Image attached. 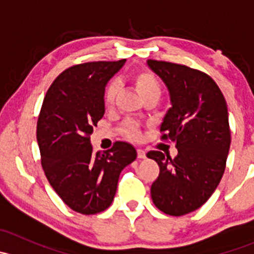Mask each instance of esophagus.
I'll use <instances>...</instances> for the list:
<instances>
[{
  "mask_svg": "<svg viewBox=\"0 0 254 254\" xmlns=\"http://www.w3.org/2000/svg\"><path fill=\"white\" fill-rule=\"evenodd\" d=\"M137 157L139 158H146V152L145 150H142V148H137Z\"/></svg>",
  "mask_w": 254,
  "mask_h": 254,
  "instance_id": "1",
  "label": "esophagus"
}]
</instances>
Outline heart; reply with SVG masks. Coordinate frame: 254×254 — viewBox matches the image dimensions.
I'll return each instance as SVG.
<instances>
[{"label":"heart","instance_id":"1","mask_svg":"<svg viewBox=\"0 0 254 254\" xmlns=\"http://www.w3.org/2000/svg\"><path fill=\"white\" fill-rule=\"evenodd\" d=\"M132 84L135 89L139 93V96L142 99H145L148 96H161V84L158 79L155 77L148 71H140L132 75ZM118 93H119V84L117 81H112L107 84L104 89V106L107 108H111L114 106L115 99H117ZM120 131L129 139L137 140L140 137V129L139 125L134 122H125L120 127Z\"/></svg>","mask_w":254,"mask_h":254}]
</instances>
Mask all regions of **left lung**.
<instances>
[{
	"instance_id": "1",
	"label": "left lung",
	"mask_w": 254,
	"mask_h": 254,
	"mask_svg": "<svg viewBox=\"0 0 254 254\" xmlns=\"http://www.w3.org/2000/svg\"><path fill=\"white\" fill-rule=\"evenodd\" d=\"M147 66L170 92L172 107L161 131L178 148L175 158L161 151L147 153L160 167L151 198L165 214L182 216L205 204L224 175L231 143L227 104L214 79L201 71L157 60H147Z\"/></svg>"
}]
</instances>
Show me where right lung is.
Returning <instances> with one entry per match:
<instances>
[{
	"label": "right lung",
	"instance_id": "right-lung-1",
	"mask_svg": "<svg viewBox=\"0 0 254 254\" xmlns=\"http://www.w3.org/2000/svg\"><path fill=\"white\" fill-rule=\"evenodd\" d=\"M125 61L68 67L48 89L38 118L37 140L45 176L64 203L79 214L108 209L120 172L137 156L134 146L123 141L94 153L89 137L106 112L107 83Z\"/></svg>",
	"mask_w": 254,
	"mask_h": 254
}]
</instances>
